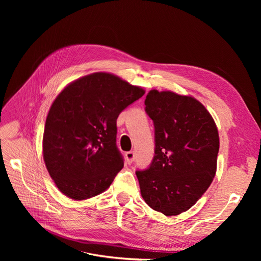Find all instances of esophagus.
Wrapping results in <instances>:
<instances>
[{
  "mask_svg": "<svg viewBox=\"0 0 261 261\" xmlns=\"http://www.w3.org/2000/svg\"><path fill=\"white\" fill-rule=\"evenodd\" d=\"M125 160H126V162H127L128 164L133 163V161L135 160V152H134V151L126 152L125 153Z\"/></svg>",
  "mask_w": 261,
  "mask_h": 261,
  "instance_id": "obj_1",
  "label": "esophagus"
}]
</instances>
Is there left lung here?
<instances>
[{
	"label": "left lung",
	"mask_w": 261,
	"mask_h": 261,
	"mask_svg": "<svg viewBox=\"0 0 261 261\" xmlns=\"http://www.w3.org/2000/svg\"><path fill=\"white\" fill-rule=\"evenodd\" d=\"M145 106L154 126V155L147 169L136 171L140 193L150 208L177 216L194 206L216 175L217 126L192 97L151 90Z\"/></svg>",
	"instance_id": "obj_1"
}]
</instances>
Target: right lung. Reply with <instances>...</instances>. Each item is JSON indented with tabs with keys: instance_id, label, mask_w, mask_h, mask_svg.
<instances>
[{
	"instance_id": "obj_1",
	"label": "right lung",
	"mask_w": 261,
	"mask_h": 261,
	"mask_svg": "<svg viewBox=\"0 0 261 261\" xmlns=\"http://www.w3.org/2000/svg\"><path fill=\"white\" fill-rule=\"evenodd\" d=\"M145 91L109 73L65 87L51 106L43 133V159L55 185L75 200L105 192L124 167L116 120Z\"/></svg>"
}]
</instances>
